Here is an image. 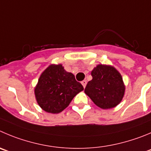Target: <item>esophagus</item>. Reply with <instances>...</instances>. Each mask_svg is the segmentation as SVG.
I'll use <instances>...</instances> for the list:
<instances>
[{"mask_svg":"<svg viewBox=\"0 0 151 151\" xmlns=\"http://www.w3.org/2000/svg\"><path fill=\"white\" fill-rule=\"evenodd\" d=\"M81 83H82V85H83V88H85L86 86V83H87L86 80H83L82 82H81Z\"/></svg>","mask_w":151,"mask_h":151,"instance_id":"1","label":"esophagus"}]
</instances>
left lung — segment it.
<instances>
[{
    "mask_svg": "<svg viewBox=\"0 0 151 151\" xmlns=\"http://www.w3.org/2000/svg\"><path fill=\"white\" fill-rule=\"evenodd\" d=\"M85 93L94 104L103 109L115 107L122 101L125 92L123 78L113 66L99 64L91 72Z\"/></svg>",
    "mask_w": 151,
    "mask_h": 151,
    "instance_id": "1",
    "label": "left lung"
}]
</instances>
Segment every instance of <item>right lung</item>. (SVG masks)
Masks as SVG:
<instances>
[{
  "instance_id": "add662e5",
  "label": "right lung",
  "mask_w": 151,
  "mask_h": 151,
  "mask_svg": "<svg viewBox=\"0 0 151 151\" xmlns=\"http://www.w3.org/2000/svg\"><path fill=\"white\" fill-rule=\"evenodd\" d=\"M83 90L72 73L68 72L62 64H51L42 73L34 89L39 106L49 113L64 110L73 98Z\"/></svg>"
}]
</instances>
